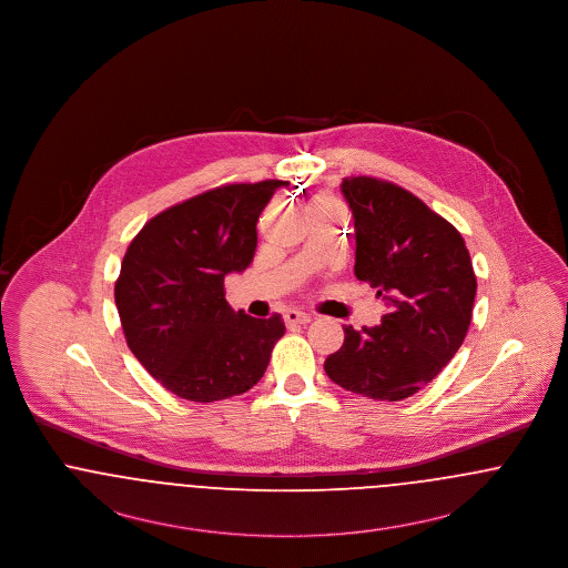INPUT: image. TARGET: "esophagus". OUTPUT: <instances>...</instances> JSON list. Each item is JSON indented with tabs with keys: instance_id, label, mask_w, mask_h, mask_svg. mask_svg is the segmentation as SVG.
<instances>
[{
	"instance_id": "esophagus-1",
	"label": "esophagus",
	"mask_w": 568,
	"mask_h": 568,
	"mask_svg": "<svg viewBox=\"0 0 568 568\" xmlns=\"http://www.w3.org/2000/svg\"><path fill=\"white\" fill-rule=\"evenodd\" d=\"M311 322V317L302 311H287L285 313V324L287 327H296V325H306Z\"/></svg>"
}]
</instances>
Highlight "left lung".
<instances>
[{
    "mask_svg": "<svg viewBox=\"0 0 568 568\" xmlns=\"http://www.w3.org/2000/svg\"><path fill=\"white\" fill-rule=\"evenodd\" d=\"M355 236V276L387 313L345 327L325 375L373 400H405L456 355L468 332L477 278L458 230L413 193L371 176L343 179Z\"/></svg>",
    "mask_w": 568,
    "mask_h": 568,
    "instance_id": "obj_1",
    "label": "left lung"
}]
</instances>
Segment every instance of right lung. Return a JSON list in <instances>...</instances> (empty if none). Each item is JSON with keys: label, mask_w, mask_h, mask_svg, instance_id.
Instances as JSON below:
<instances>
[{"label": "right lung", "mask_w": 568, "mask_h": 568, "mask_svg": "<svg viewBox=\"0 0 568 568\" xmlns=\"http://www.w3.org/2000/svg\"><path fill=\"white\" fill-rule=\"evenodd\" d=\"M285 185L200 193L153 216L128 246L114 285L128 347L179 398L225 400L264 377L285 324L234 313L223 281L253 262L257 219Z\"/></svg>", "instance_id": "obj_1"}]
</instances>
